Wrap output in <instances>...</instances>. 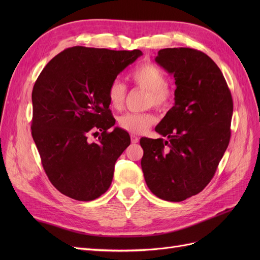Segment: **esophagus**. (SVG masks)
I'll use <instances>...</instances> for the list:
<instances>
[{"label":"esophagus","instance_id":"obj_1","mask_svg":"<svg viewBox=\"0 0 260 260\" xmlns=\"http://www.w3.org/2000/svg\"><path fill=\"white\" fill-rule=\"evenodd\" d=\"M131 142L132 143H138L139 142V137H137L136 135H131Z\"/></svg>","mask_w":260,"mask_h":260}]
</instances>
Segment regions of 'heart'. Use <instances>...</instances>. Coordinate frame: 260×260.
<instances>
[{
    "instance_id": "obj_1",
    "label": "heart",
    "mask_w": 260,
    "mask_h": 260,
    "mask_svg": "<svg viewBox=\"0 0 260 260\" xmlns=\"http://www.w3.org/2000/svg\"><path fill=\"white\" fill-rule=\"evenodd\" d=\"M136 85L147 91V104L157 108H167L172 102V92L167 86V78L161 70L154 64L145 62L133 69L129 75ZM125 85L115 80L108 86L107 98L111 107L120 109L125 98ZM156 118L152 113H127L118 119L119 127L130 133H142L155 122Z\"/></svg>"
}]
</instances>
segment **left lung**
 Listing matches in <instances>:
<instances>
[{"label":"left lung","instance_id":"left-lung-1","mask_svg":"<svg viewBox=\"0 0 260 260\" xmlns=\"http://www.w3.org/2000/svg\"><path fill=\"white\" fill-rule=\"evenodd\" d=\"M155 61L174 75L175 105L155 128L167 141L140 140L141 167L157 198L182 202L214 177L229 145L233 101L221 70L205 53L162 49Z\"/></svg>","mask_w":260,"mask_h":260}]
</instances>
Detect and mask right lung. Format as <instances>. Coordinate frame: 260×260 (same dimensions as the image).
I'll use <instances>...</instances> for the list:
<instances>
[{
	"label": "right lung",
	"mask_w": 260,
	"mask_h": 260,
	"mask_svg": "<svg viewBox=\"0 0 260 260\" xmlns=\"http://www.w3.org/2000/svg\"><path fill=\"white\" fill-rule=\"evenodd\" d=\"M142 55L74 46L52 58L32 90L31 133L51 183L77 201H93L111 186L115 162L130 145L127 131L116 127L108 86ZM100 129L98 143L90 134Z\"/></svg>",
	"instance_id": "obj_1"
}]
</instances>
